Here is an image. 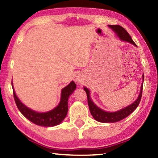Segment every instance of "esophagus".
I'll use <instances>...</instances> for the list:
<instances>
[{"label":"esophagus","mask_w":158,"mask_h":158,"mask_svg":"<svg viewBox=\"0 0 158 158\" xmlns=\"http://www.w3.org/2000/svg\"><path fill=\"white\" fill-rule=\"evenodd\" d=\"M76 81H77V83H79V82L80 81V80H79L78 78H77V79H76Z\"/></svg>","instance_id":"obj_1"}]
</instances>
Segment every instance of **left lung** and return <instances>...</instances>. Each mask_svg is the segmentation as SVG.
I'll use <instances>...</instances> for the list:
<instances>
[{
  "instance_id": "left-lung-1",
  "label": "left lung",
  "mask_w": 158,
  "mask_h": 158,
  "mask_svg": "<svg viewBox=\"0 0 158 158\" xmlns=\"http://www.w3.org/2000/svg\"><path fill=\"white\" fill-rule=\"evenodd\" d=\"M108 26L113 31L115 34L116 35L117 37L120 39V40L127 42L129 43L133 44L134 46L137 47L136 44L132 40V37L129 35V33L125 30V29L121 27V26L118 25H108ZM142 84L141 85V89L137 99L134 102L130 104L125 107L123 108L120 110L116 111H106L102 109L99 107L94 103V102L90 98V91L89 89L86 87H84V90L86 93L87 99H88V104H89L90 112L92 116L94 118L95 121L100 123H116L118 121H121L124 119L125 118L127 117L130 114L135 110L140 102L141 95H142V89H143V74L142 75Z\"/></svg>"
}]
</instances>
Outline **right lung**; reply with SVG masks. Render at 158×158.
Segmentation results:
<instances>
[{"instance_id":"1","label":"right lung","mask_w":158,"mask_h":158,"mask_svg":"<svg viewBox=\"0 0 158 158\" xmlns=\"http://www.w3.org/2000/svg\"><path fill=\"white\" fill-rule=\"evenodd\" d=\"M15 100L21 114L34 124L42 127H53L60 124L65 119L68 111L69 97L75 90L77 85L73 81L61 90L60 100L58 105L52 110L45 112H37L28 107L22 103L16 95L12 82Z\"/></svg>"}]
</instances>
